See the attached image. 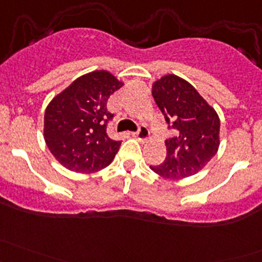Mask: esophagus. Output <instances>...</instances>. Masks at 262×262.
<instances>
[{
	"instance_id": "esophagus-1",
	"label": "esophagus",
	"mask_w": 262,
	"mask_h": 262,
	"mask_svg": "<svg viewBox=\"0 0 262 262\" xmlns=\"http://www.w3.org/2000/svg\"><path fill=\"white\" fill-rule=\"evenodd\" d=\"M132 136H133L134 138L139 139V141H146L148 137H149V130H148L147 126L141 125V126H139L138 132L133 133V134H132Z\"/></svg>"
}]
</instances>
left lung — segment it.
<instances>
[{
    "mask_svg": "<svg viewBox=\"0 0 262 262\" xmlns=\"http://www.w3.org/2000/svg\"><path fill=\"white\" fill-rule=\"evenodd\" d=\"M155 101L176 134L165 142L167 155L161 165L149 166L163 179H185L207 166L219 148L221 121L215 110L192 84L166 75L152 84Z\"/></svg>",
    "mask_w": 262,
    "mask_h": 262,
    "instance_id": "1",
    "label": "left lung"
}]
</instances>
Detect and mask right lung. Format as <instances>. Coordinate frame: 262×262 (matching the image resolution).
I'll return each instance as SVG.
<instances>
[{
  "mask_svg": "<svg viewBox=\"0 0 262 262\" xmlns=\"http://www.w3.org/2000/svg\"><path fill=\"white\" fill-rule=\"evenodd\" d=\"M107 71H94L75 80L46 109L44 139L55 160L66 168L92 173L112 163L121 142L106 133L113 119L106 102L123 86Z\"/></svg>",
  "mask_w": 262,
  "mask_h": 262,
  "instance_id": "add662e5",
  "label": "right lung"
}]
</instances>
